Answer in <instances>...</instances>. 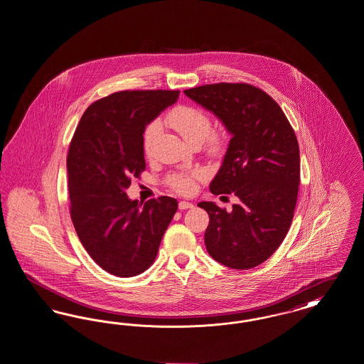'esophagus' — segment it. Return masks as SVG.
<instances>
[{
    "label": "esophagus",
    "mask_w": 364,
    "mask_h": 364,
    "mask_svg": "<svg viewBox=\"0 0 364 364\" xmlns=\"http://www.w3.org/2000/svg\"><path fill=\"white\" fill-rule=\"evenodd\" d=\"M193 208V205L191 203V202H186V200H181V202H178V208L180 210H187V208Z\"/></svg>",
    "instance_id": "34e87169"
}]
</instances>
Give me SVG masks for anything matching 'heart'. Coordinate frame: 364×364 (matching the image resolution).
Masks as SVG:
<instances>
[{
    "label": "heart",
    "mask_w": 364,
    "mask_h": 364,
    "mask_svg": "<svg viewBox=\"0 0 364 364\" xmlns=\"http://www.w3.org/2000/svg\"><path fill=\"white\" fill-rule=\"evenodd\" d=\"M166 122L190 144H200L205 140L208 151L213 154L220 153L224 147V135L220 131H211V119L200 107L191 105H180L168 114ZM159 131L161 122L158 120L147 125L143 135V146L146 151L151 149ZM205 176V171L193 168L190 171H181L169 174L166 183L176 192L187 195L195 191L196 181L202 180Z\"/></svg>",
    "instance_id": "1"
}]
</instances>
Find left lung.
I'll list each match as a JSON object with an SVG mask.
<instances>
[{
  "mask_svg": "<svg viewBox=\"0 0 364 364\" xmlns=\"http://www.w3.org/2000/svg\"><path fill=\"white\" fill-rule=\"evenodd\" d=\"M184 94L213 112L232 135L210 191L233 193L239 203L230 211L198 203L210 217L208 252L230 269L255 267L274 254L294 218L300 183L294 128L269 94L247 83L193 87Z\"/></svg>",
  "mask_w": 364,
  "mask_h": 364,
  "instance_id": "obj_1",
  "label": "left lung"
}]
</instances>
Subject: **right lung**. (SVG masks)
Wrapping results in <instances>:
<instances>
[{
    "label": "right lung",
    "instance_id": "obj_1",
    "mask_svg": "<svg viewBox=\"0 0 364 364\" xmlns=\"http://www.w3.org/2000/svg\"><path fill=\"white\" fill-rule=\"evenodd\" d=\"M180 91H119L87 107L67 156L70 218L88 255L107 273L134 277L156 259L177 211L169 196L143 208L125 190L146 169V125L173 105Z\"/></svg>",
    "mask_w": 364,
    "mask_h": 364
}]
</instances>
